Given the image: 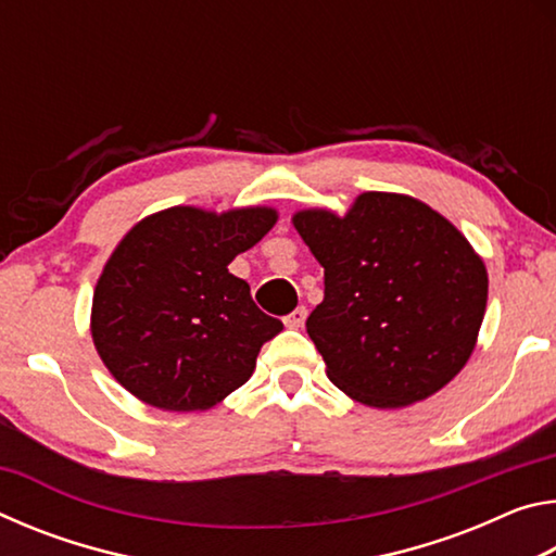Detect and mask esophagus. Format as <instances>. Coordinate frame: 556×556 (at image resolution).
Wrapping results in <instances>:
<instances>
[{
  "label": "esophagus",
  "mask_w": 556,
  "mask_h": 556,
  "mask_svg": "<svg viewBox=\"0 0 556 556\" xmlns=\"http://www.w3.org/2000/svg\"><path fill=\"white\" fill-rule=\"evenodd\" d=\"M306 306H296L294 312H291L289 316H285V326L287 328H299V326H304V321H306Z\"/></svg>",
  "instance_id": "34e87169"
}]
</instances>
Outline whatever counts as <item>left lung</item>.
Instances as JSON below:
<instances>
[{
	"mask_svg": "<svg viewBox=\"0 0 556 556\" xmlns=\"http://www.w3.org/2000/svg\"><path fill=\"white\" fill-rule=\"evenodd\" d=\"M294 228L324 267L306 333L338 390L394 409L456 378L481 331L488 275L454 225L409 195L370 191L345 218L301 211Z\"/></svg>",
	"mask_w": 556,
	"mask_h": 556,
	"instance_id": "left-lung-1",
	"label": "left lung"
}]
</instances>
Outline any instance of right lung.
I'll list each match as a JSON object with an SVG mask.
<instances>
[{"instance_id": "1", "label": "right lung", "mask_w": 556, "mask_h": 556, "mask_svg": "<svg viewBox=\"0 0 556 556\" xmlns=\"http://www.w3.org/2000/svg\"><path fill=\"white\" fill-rule=\"evenodd\" d=\"M277 223L271 208H168L135 225L92 296V341L122 388L168 412L208 409L248 382L285 324L228 271Z\"/></svg>"}]
</instances>
